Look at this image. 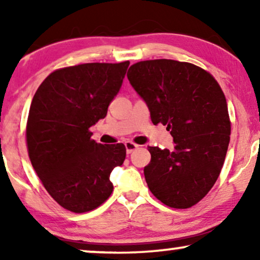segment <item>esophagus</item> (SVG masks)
<instances>
[{
	"label": "esophagus",
	"instance_id": "1",
	"mask_svg": "<svg viewBox=\"0 0 260 260\" xmlns=\"http://www.w3.org/2000/svg\"><path fill=\"white\" fill-rule=\"evenodd\" d=\"M138 147H140V145L136 144V143H134V142H130V141L125 142V148H126L127 154H131V152H133L134 150H136Z\"/></svg>",
	"mask_w": 260,
	"mask_h": 260
}]
</instances>
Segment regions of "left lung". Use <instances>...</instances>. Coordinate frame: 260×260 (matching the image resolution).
Instances as JSON below:
<instances>
[{
	"label": "left lung",
	"mask_w": 260,
	"mask_h": 260,
	"mask_svg": "<svg viewBox=\"0 0 260 260\" xmlns=\"http://www.w3.org/2000/svg\"><path fill=\"white\" fill-rule=\"evenodd\" d=\"M127 79L147 102L151 122L167 125L175 150L149 147L144 167L149 189L162 204L189 208L218 180L231 136L225 94L207 71L170 59L134 63Z\"/></svg>",
	"instance_id": "8db88e82"
}]
</instances>
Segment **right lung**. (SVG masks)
Returning a JSON list of instances; mask_svg holds the SVG:
<instances>
[{"instance_id": "1", "label": "right lung", "mask_w": 260, "mask_h": 260, "mask_svg": "<svg viewBox=\"0 0 260 260\" xmlns=\"http://www.w3.org/2000/svg\"><path fill=\"white\" fill-rule=\"evenodd\" d=\"M129 63L62 67L35 92L26 126L28 156L45 189L67 211H93L112 193L110 174L123 165L125 145L97 143L90 127L105 118Z\"/></svg>"}]
</instances>
